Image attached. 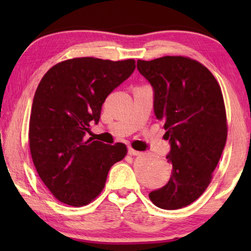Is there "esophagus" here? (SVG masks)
<instances>
[{"mask_svg":"<svg viewBox=\"0 0 251 251\" xmlns=\"http://www.w3.org/2000/svg\"><path fill=\"white\" fill-rule=\"evenodd\" d=\"M128 153L130 154V155H140V153L139 151H136V150H133V149H131V147H129L128 149Z\"/></svg>","mask_w":251,"mask_h":251,"instance_id":"1","label":"esophagus"}]
</instances>
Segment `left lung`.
<instances>
[{
  "mask_svg": "<svg viewBox=\"0 0 251 251\" xmlns=\"http://www.w3.org/2000/svg\"><path fill=\"white\" fill-rule=\"evenodd\" d=\"M137 70L153 88L154 114L169 140L173 175L152 191L156 207L174 210L191 204L210 184L227 137L222 90L214 75L190 58L167 56L137 60Z\"/></svg>",
  "mask_w": 251,
  "mask_h": 251,
  "instance_id": "left-lung-1",
  "label": "left lung"
}]
</instances>
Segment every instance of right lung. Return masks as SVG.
<instances>
[{"mask_svg":"<svg viewBox=\"0 0 251 251\" xmlns=\"http://www.w3.org/2000/svg\"><path fill=\"white\" fill-rule=\"evenodd\" d=\"M133 59L83 57L54 65L36 89L29 119V149L37 174L63 203L81 207L102 191L125 144L107 145L84 136L97 125L107 96L135 71Z\"/></svg>","mask_w":251,"mask_h":251,"instance_id":"right-lung-1","label":"right lung"}]
</instances>
